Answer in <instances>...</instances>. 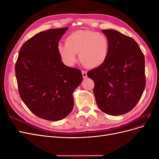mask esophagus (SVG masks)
<instances>
[{
	"instance_id": "obj_1",
	"label": "esophagus",
	"mask_w": 159,
	"mask_h": 159,
	"mask_svg": "<svg viewBox=\"0 0 159 159\" xmlns=\"http://www.w3.org/2000/svg\"><path fill=\"white\" fill-rule=\"evenodd\" d=\"M81 73H82L83 78H84V79H85V78H88L87 71H84V70H82V71H81Z\"/></svg>"
}]
</instances>
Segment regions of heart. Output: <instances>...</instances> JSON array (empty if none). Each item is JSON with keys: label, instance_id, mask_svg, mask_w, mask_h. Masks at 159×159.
I'll return each mask as SVG.
<instances>
[{"label": "heart", "instance_id": "heart-1", "mask_svg": "<svg viewBox=\"0 0 159 159\" xmlns=\"http://www.w3.org/2000/svg\"><path fill=\"white\" fill-rule=\"evenodd\" d=\"M110 42L102 33L78 30L66 38V43L57 44V51L65 64L74 65L79 53L80 61L88 68H96L106 61L109 54Z\"/></svg>", "mask_w": 159, "mask_h": 159}]
</instances>
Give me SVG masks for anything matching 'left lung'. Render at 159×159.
<instances>
[{"mask_svg": "<svg viewBox=\"0 0 159 159\" xmlns=\"http://www.w3.org/2000/svg\"><path fill=\"white\" fill-rule=\"evenodd\" d=\"M110 42L106 61L88 72L95 83L96 103L105 113L117 116L130 111L145 88V56L132 38L115 30H103Z\"/></svg>", "mask_w": 159, "mask_h": 159, "instance_id": "left-lung-1", "label": "left lung"}]
</instances>
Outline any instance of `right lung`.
Returning <instances> with one entry per match:
<instances>
[{"instance_id": "right-lung-1", "label": "right lung", "mask_w": 159, "mask_h": 159, "mask_svg": "<svg viewBox=\"0 0 159 159\" xmlns=\"http://www.w3.org/2000/svg\"><path fill=\"white\" fill-rule=\"evenodd\" d=\"M68 28L36 34L22 45L15 65L19 94L27 107L48 121L63 119L74 108L73 92L81 71L66 66L57 44Z\"/></svg>"}]
</instances>
